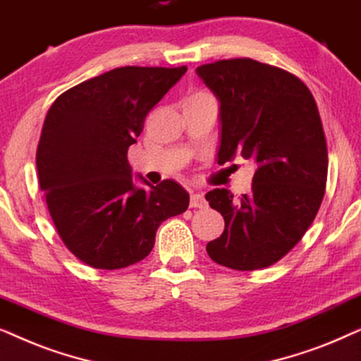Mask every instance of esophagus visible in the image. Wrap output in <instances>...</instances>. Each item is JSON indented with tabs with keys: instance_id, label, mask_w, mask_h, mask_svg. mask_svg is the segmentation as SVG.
Wrapping results in <instances>:
<instances>
[{
	"instance_id": "esophagus-1",
	"label": "esophagus",
	"mask_w": 361,
	"mask_h": 361,
	"mask_svg": "<svg viewBox=\"0 0 361 361\" xmlns=\"http://www.w3.org/2000/svg\"><path fill=\"white\" fill-rule=\"evenodd\" d=\"M190 207H192V209H205L207 200H205L204 194H200V192H192V194H190Z\"/></svg>"
}]
</instances>
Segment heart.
<instances>
[{"mask_svg": "<svg viewBox=\"0 0 361 361\" xmlns=\"http://www.w3.org/2000/svg\"><path fill=\"white\" fill-rule=\"evenodd\" d=\"M205 97H210V95L205 92H195V93H192L189 98H205Z\"/></svg>", "mask_w": 361, "mask_h": 361, "instance_id": "heart-1", "label": "heart"}]
</instances>
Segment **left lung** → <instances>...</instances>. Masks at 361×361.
Returning <instances> with one entry per match:
<instances>
[{
    "label": "left lung",
    "instance_id": "1",
    "mask_svg": "<svg viewBox=\"0 0 361 361\" xmlns=\"http://www.w3.org/2000/svg\"><path fill=\"white\" fill-rule=\"evenodd\" d=\"M197 75L220 100L219 164L258 166L240 200L226 189L205 195L225 220L207 253L230 269L266 268L299 243L322 204L329 154L317 103L300 78L248 57L205 63Z\"/></svg>",
    "mask_w": 361,
    "mask_h": 361
}]
</instances>
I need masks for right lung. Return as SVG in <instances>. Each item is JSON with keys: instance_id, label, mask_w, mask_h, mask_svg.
<instances>
[{"instance_id": "add662e5", "label": "right lung", "mask_w": 361, "mask_h": 361, "mask_svg": "<svg viewBox=\"0 0 361 361\" xmlns=\"http://www.w3.org/2000/svg\"><path fill=\"white\" fill-rule=\"evenodd\" d=\"M185 71L118 67L68 88L49 108L36 152L39 185L63 245L92 268L145 259L162 221L189 207L176 180L136 189L128 162L147 113Z\"/></svg>"}]
</instances>
